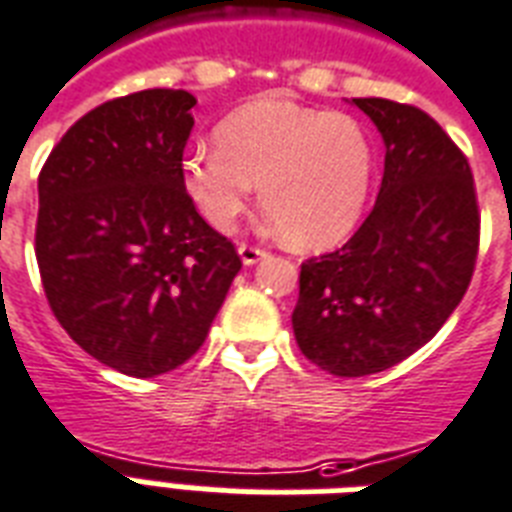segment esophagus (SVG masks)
<instances>
[{"label":"esophagus","instance_id":"esophagus-1","mask_svg":"<svg viewBox=\"0 0 512 512\" xmlns=\"http://www.w3.org/2000/svg\"><path fill=\"white\" fill-rule=\"evenodd\" d=\"M237 251H240V259H243V264H248V267H251V264H256L261 256H267V251H264L261 245H251V243H240V248H237Z\"/></svg>","mask_w":512,"mask_h":512}]
</instances>
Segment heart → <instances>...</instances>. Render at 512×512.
Listing matches in <instances>:
<instances>
[{"label": "heart", "instance_id": "b5f03b06", "mask_svg": "<svg viewBox=\"0 0 512 512\" xmlns=\"http://www.w3.org/2000/svg\"><path fill=\"white\" fill-rule=\"evenodd\" d=\"M216 146L181 162L184 189L208 224L232 229L259 186V205L296 248H328L363 216L374 178L366 130L350 114L259 98L224 117Z\"/></svg>", "mask_w": 512, "mask_h": 512}]
</instances>
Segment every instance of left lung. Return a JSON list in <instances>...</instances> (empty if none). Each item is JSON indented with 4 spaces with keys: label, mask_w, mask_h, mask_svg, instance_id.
<instances>
[{
    "label": "left lung",
    "mask_w": 512,
    "mask_h": 512,
    "mask_svg": "<svg viewBox=\"0 0 512 512\" xmlns=\"http://www.w3.org/2000/svg\"><path fill=\"white\" fill-rule=\"evenodd\" d=\"M384 138L374 211L339 251L301 264L293 334L334 376L379 374L425 347L473 280L481 213L470 162L427 112L352 98Z\"/></svg>",
    "instance_id": "left-lung-1"
}]
</instances>
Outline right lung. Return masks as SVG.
<instances>
[{
    "mask_svg": "<svg viewBox=\"0 0 512 512\" xmlns=\"http://www.w3.org/2000/svg\"><path fill=\"white\" fill-rule=\"evenodd\" d=\"M194 104L170 87L106 101L39 170L34 253L47 304L87 355L138 379L200 350L243 267L184 189Z\"/></svg>",
    "mask_w": 512,
    "mask_h": 512,
    "instance_id": "right-lung-1",
    "label": "right lung"
}]
</instances>
